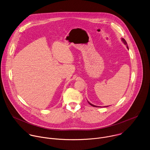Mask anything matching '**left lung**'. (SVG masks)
Masks as SVG:
<instances>
[{
    "label": "left lung",
    "instance_id": "obj_1",
    "mask_svg": "<svg viewBox=\"0 0 150 150\" xmlns=\"http://www.w3.org/2000/svg\"><path fill=\"white\" fill-rule=\"evenodd\" d=\"M122 41H123V43H124V44H125L126 45V47H127V49H129V47H128V45H127V42H126V41L125 40V39H124L123 38H122ZM88 102L89 103V105H91V106H93V107H96V108H97V107H98V106H95V105H92V103H90V102H89L88 101ZM105 107H106V106H105ZM106 107H108V106H106Z\"/></svg>",
    "mask_w": 150,
    "mask_h": 150
}]
</instances>
